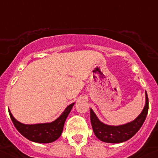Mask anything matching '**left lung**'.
I'll return each mask as SVG.
<instances>
[{
	"mask_svg": "<svg viewBox=\"0 0 158 158\" xmlns=\"http://www.w3.org/2000/svg\"><path fill=\"white\" fill-rule=\"evenodd\" d=\"M148 110V98L145 92V106L138 117L133 121L123 125L111 126L103 123L90 109V121L94 135L106 143H122L129 140L137 132L144 123Z\"/></svg>",
	"mask_w": 158,
	"mask_h": 158,
	"instance_id": "left-lung-1",
	"label": "left lung"
}]
</instances>
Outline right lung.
<instances>
[{
	"mask_svg": "<svg viewBox=\"0 0 158 158\" xmlns=\"http://www.w3.org/2000/svg\"><path fill=\"white\" fill-rule=\"evenodd\" d=\"M73 105L74 103H72L68 106L64 111L52 123L24 124L15 119L10 110H9V113L17 130L24 137L36 143L47 144L56 140L60 136L63 131L65 120L71 111Z\"/></svg>",
	"mask_w": 158,
	"mask_h": 158,
	"instance_id": "obj_1",
	"label": "right lung"
}]
</instances>
